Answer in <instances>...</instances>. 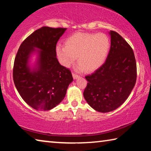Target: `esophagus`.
I'll list each match as a JSON object with an SVG mask.
<instances>
[{
    "label": "esophagus",
    "instance_id": "34e87169",
    "mask_svg": "<svg viewBox=\"0 0 151 151\" xmlns=\"http://www.w3.org/2000/svg\"><path fill=\"white\" fill-rule=\"evenodd\" d=\"M73 76L74 79H76V78L79 77V76H78V75H76V73H73Z\"/></svg>",
    "mask_w": 151,
    "mask_h": 151
}]
</instances>
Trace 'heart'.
Wrapping results in <instances>:
<instances>
[{
    "label": "heart",
    "instance_id": "obj_1",
    "mask_svg": "<svg viewBox=\"0 0 151 151\" xmlns=\"http://www.w3.org/2000/svg\"><path fill=\"white\" fill-rule=\"evenodd\" d=\"M109 49V40L104 33H77L66 40L65 45H58L56 53L63 66H71L78 57V70L91 72L105 63Z\"/></svg>",
    "mask_w": 151,
    "mask_h": 151
}]
</instances>
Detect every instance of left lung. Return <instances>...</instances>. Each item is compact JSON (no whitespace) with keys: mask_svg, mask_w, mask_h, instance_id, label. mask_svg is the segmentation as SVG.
<instances>
[{"mask_svg":"<svg viewBox=\"0 0 151 151\" xmlns=\"http://www.w3.org/2000/svg\"><path fill=\"white\" fill-rule=\"evenodd\" d=\"M111 47L106 61L90 75L83 96L97 111L115 110L127 99L134 87L137 70L133 50L124 38L110 31Z\"/></svg>","mask_w":151,"mask_h":151,"instance_id":"1","label":"left lung"}]
</instances>
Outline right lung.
Masks as SVG:
<instances>
[{"label": "right lung", "instance_id": "add662e5", "mask_svg": "<svg viewBox=\"0 0 151 151\" xmlns=\"http://www.w3.org/2000/svg\"><path fill=\"white\" fill-rule=\"evenodd\" d=\"M66 28L42 27L21 44L13 66V81L19 93L29 106L42 111L52 109L63 101L73 81L71 72L58 63L56 44ZM39 57L37 67L31 70L28 63L35 50Z\"/></svg>", "mask_w": 151, "mask_h": 151}]
</instances>
